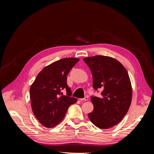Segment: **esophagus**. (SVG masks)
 <instances>
[{"label": "esophagus", "instance_id": "1", "mask_svg": "<svg viewBox=\"0 0 154 154\" xmlns=\"http://www.w3.org/2000/svg\"><path fill=\"white\" fill-rule=\"evenodd\" d=\"M88 100V97L87 96H85V97H83V98H81L80 99V101H87Z\"/></svg>", "mask_w": 154, "mask_h": 154}]
</instances>
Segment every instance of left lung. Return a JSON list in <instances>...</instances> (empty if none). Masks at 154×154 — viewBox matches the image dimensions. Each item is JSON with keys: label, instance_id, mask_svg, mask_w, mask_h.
<instances>
[{"label": "left lung", "instance_id": "1", "mask_svg": "<svg viewBox=\"0 0 154 154\" xmlns=\"http://www.w3.org/2000/svg\"><path fill=\"white\" fill-rule=\"evenodd\" d=\"M83 60L92 72L93 88L97 92L102 90L100 97H91L94 109L88 118L97 127H112L124 118L132 101L128 72L122 63L111 57L97 55Z\"/></svg>", "mask_w": 154, "mask_h": 154}]
</instances>
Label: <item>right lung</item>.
<instances>
[{"label":"right lung","mask_w":154,"mask_h":154,"mask_svg":"<svg viewBox=\"0 0 154 154\" xmlns=\"http://www.w3.org/2000/svg\"><path fill=\"white\" fill-rule=\"evenodd\" d=\"M78 61V58H66L50 64L42 70L31 85L32 110L44 127L51 128L59 124L69 106L77 102L76 98L71 97L72 92L67 85V78ZM64 88L66 89L67 96L61 92Z\"/></svg>","instance_id":"obj_1"}]
</instances>
